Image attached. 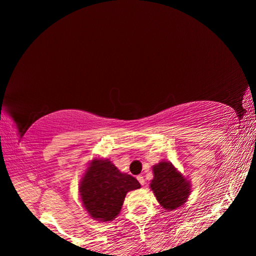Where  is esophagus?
<instances>
[{"label":"esophagus","mask_w":256,"mask_h":256,"mask_svg":"<svg viewBox=\"0 0 256 256\" xmlns=\"http://www.w3.org/2000/svg\"><path fill=\"white\" fill-rule=\"evenodd\" d=\"M136 178H138V183H140L142 186H144V176H142V175H138V177H136Z\"/></svg>","instance_id":"obj_1"}]
</instances>
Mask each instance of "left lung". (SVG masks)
Wrapping results in <instances>:
<instances>
[{
	"label": "left lung",
	"mask_w": 256,
	"mask_h": 256,
	"mask_svg": "<svg viewBox=\"0 0 256 256\" xmlns=\"http://www.w3.org/2000/svg\"><path fill=\"white\" fill-rule=\"evenodd\" d=\"M150 186L166 210H174L184 204L190 194V184L170 162H160L154 167V180Z\"/></svg>",
	"instance_id": "8db88e82"
}]
</instances>
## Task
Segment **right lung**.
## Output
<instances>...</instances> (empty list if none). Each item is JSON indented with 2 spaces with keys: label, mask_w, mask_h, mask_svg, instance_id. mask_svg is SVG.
Returning a JSON list of instances; mask_svg holds the SVG:
<instances>
[{
  "label": "right lung",
  "mask_w": 256,
  "mask_h": 256,
  "mask_svg": "<svg viewBox=\"0 0 256 256\" xmlns=\"http://www.w3.org/2000/svg\"><path fill=\"white\" fill-rule=\"evenodd\" d=\"M133 176L120 172L110 160H92L81 180L84 206L94 219L110 222L122 209L128 190L140 188Z\"/></svg>",
  "instance_id": "1"
}]
</instances>
